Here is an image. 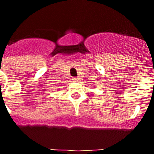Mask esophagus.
Listing matches in <instances>:
<instances>
[{
	"label": "esophagus",
	"mask_w": 154,
	"mask_h": 154,
	"mask_svg": "<svg viewBox=\"0 0 154 154\" xmlns=\"http://www.w3.org/2000/svg\"><path fill=\"white\" fill-rule=\"evenodd\" d=\"M72 80L74 82H79V78H76V77H74V78L72 79Z\"/></svg>",
	"instance_id": "esophagus-1"
}]
</instances>
